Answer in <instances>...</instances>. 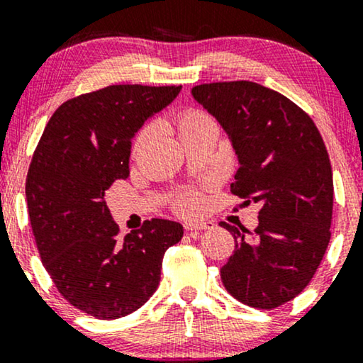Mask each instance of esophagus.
<instances>
[{
    "instance_id": "obj_1",
    "label": "esophagus",
    "mask_w": 363,
    "mask_h": 363,
    "mask_svg": "<svg viewBox=\"0 0 363 363\" xmlns=\"http://www.w3.org/2000/svg\"><path fill=\"white\" fill-rule=\"evenodd\" d=\"M213 227H215L213 222H203V220H191V222L184 223L186 230H191V232L210 230V228H213Z\"/></svg>"
}]
</instances>
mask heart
Segmentation results:
<instances>
[{"label":"heart","instance_id":"obj_1","mask_svg":"<svg viewBox=\"0 0 363 363\" xmlns=\"http://www.w3.org/2000/svg\"><path fill=\"white\" fill-rule=\"evenodd\" d=\"M211 118L206 114V112L199 111V109H184L179 112L177 116V129L179 133H181V136L184 135V133L191 131V129L201 126V124L205 123H210ZM148 135V128L143 129V131L138 135V140H136V145H140L141 141L147 138ZM203 199L201 196L198 193H184L179 196L176 206L179 208L181 211H196L199 206H201Z\"/></svg>","mask_w":363,"mask_h":363}]
</instances>
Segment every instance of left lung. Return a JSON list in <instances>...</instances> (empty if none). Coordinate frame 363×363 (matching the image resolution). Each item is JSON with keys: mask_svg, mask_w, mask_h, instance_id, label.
<instances>
[{"mask_svg": "<svg viewBox=\"0 0 363 363\" xmlns=\"http://www.w3.org/2000/svg\"><path fill=\"white\" fill-rule=\"evenodd\" d=\"M191 94L225 129L239 158L230 191L244 205H261L254 232L220 223L235 239L222 281L245 306L274 309L309 285L331 239L335 191L326 145L307 112L259 83H203Z\"/></svg>", "mask_w": 363, "mask_h": 363, "instance_id": "1", "label": "left lung"}]
</instances>
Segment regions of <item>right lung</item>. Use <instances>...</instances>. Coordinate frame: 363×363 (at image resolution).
I'll return each mask as SVG.
<instances>
[{
	"instance_id": "right-lung-1",
	"label": "right lung",
	"mask_w": 363,
	"mask_h": 363,
	"mask_svg": "<svg viewBox=\"0 0 363 363\" xmlns=\"http://www.w3.org/2000/svg\"><path fill=\"white\" fill-rule=\"evenodd\" d=\"M182 86L111 85L57 107L27 174V208L45 272L72 306L97 319L140 309L157 290L164 254L182 239L152 218L119 235L104 196L129 176L131 140Z\"/></svg>"
}]
</instances>
